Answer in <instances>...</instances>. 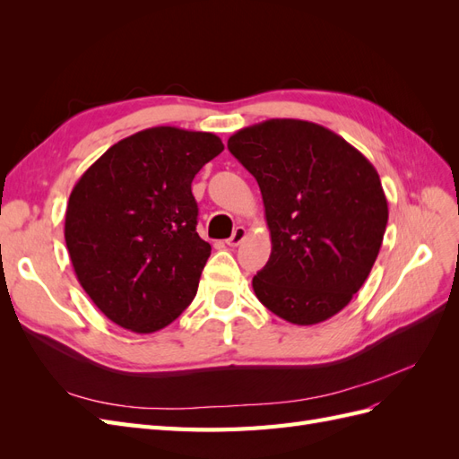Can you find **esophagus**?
Segmentation results:
<instances>
[{
    "instance_id": "esophagus-1",
    "label": "esophagus",
    "mask_w": 459,
    "mask_h": 459,
    "mask_svg": "<svg viewBox=\"0 0 459 459\" xmlns=\"http://www.w3.org/2000/svg\"><path fill=\"white\" fill-rule=\"evenodd\" d=\"M247 238V230L243 228V226H238L235 228V231H233V235L231 238L226 241L230 247H238V245H241L243 243V239Z\"/></svg>"
}]
</instances>
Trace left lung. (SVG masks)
Masks as SVG:
<instances>
[{
    "label": "left lung",
    "instance_id": "obj_1",
    "mask_svg": "<svg viewBox=\"0 0 459 459\" xmlns=\"http://www.w3.org/2000/svg\"><path fill=\"white\" fill-rule=\"evenodd\" d=\"M228 149L260 187L272 255L253 277L258 300L295 325L339 314L379 255L388 204L373 164L319 124L272 118Z\"/></svg>",
    "mask_w": 459,
    "mask_h": 459
}]
</instances>
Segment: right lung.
Returning <instances> with one entry per match:
<instances>
[{"instance_id": "obj_1", "label": "right lung", "mask_w": 459, "mask_h": 459, "mask_svg": "<svg viewBox=\"0 0 459 459\" xmlns=\"http://www.w3.org/2000/svg\"><path fill=\"white\" fill-rule=\"evenodd\" d=\"M224 151L211 132L155 126L108 147L80 176L65 214L74 273L110 322L155 333L197 295L211 245L191 182Z\"/></svg>"}]
</instances>
